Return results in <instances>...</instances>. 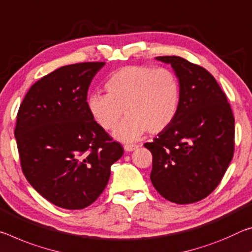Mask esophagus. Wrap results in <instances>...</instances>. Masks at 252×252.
Listing matches in <instances>:
<instances>
[{
  "instance_id": "34e87169",
  "label": "esophagus",
  "mask_w": 252,
  "mask_h": 252,
  "mask_svg": "<svg viewBox=\"0 0 252 252\" xmlns=\"http://www.w3.org/2000/svg\"><path fill=\"white\" fill-rule=\"evenodd\" d=\"M136 148H138L137 145H131V144H126L125 146H124V150H125L126 152H133L135 151Z\"/></svg>"
}]
</instances>
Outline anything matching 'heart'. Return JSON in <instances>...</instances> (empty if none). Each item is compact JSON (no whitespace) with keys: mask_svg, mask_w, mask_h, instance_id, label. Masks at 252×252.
<instances>
[{"mask_svg":"<svg viewBox=\"0 0 252 252\" xmlns=\"http://www.w3.org/2000/svg\"><path fill=\"white\" fill-rule=\"evenodd\" d=\"M107 94L87 99L92 117L105 130L115 128L123 113L127 116L114 131L123 142H135L146 130L158 134L171 125L180 106V81L171 69L127 65L105 84Z\"/></svg>","mask_w":252,"mask_h":252,"instance_id":"heart-1","label":"heart"}]
</instances>
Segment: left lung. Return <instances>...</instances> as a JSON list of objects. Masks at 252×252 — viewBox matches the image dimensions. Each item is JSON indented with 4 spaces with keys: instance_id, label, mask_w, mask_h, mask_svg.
<instances>
[{
    "instance_id": "8db88e82",
    "label": "left lung",
    "mask_w": 252,
    "mask_h": 252,
    "mask_svg": "<svg viewBox=\"0 0 252 252\" xmlns=\"http://www.w3.org/2000/svg\"><path fill=\"white\" fill-rule=\"evenodd\" d=\"M171 64L180 81L176 117L152 143L151 181L177 204L207 197L223 177L234 151V118L219 84L208 70L176 56L156 57Z\"/></svg>"
}]
</instances>
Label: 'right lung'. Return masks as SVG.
<instances>
[{
  "mask_svg": "<svg viewBox=\"0 0 252 252\" xmlns=\"http://www.w3.org/2000/svg\"><path fill=\"white\" fill-rule=\"evenodd\" d=\"M105 63L55 70L32 85L20 105L14 136L28 182L57 207H88L104 191L124 150L87 108L90 82Z\"/></svg>",
  "mask_w": 252,
  "mask_h": 252,
  "instance_id": "right-lung-1",
  "label": "right lung"
}]
</instances>
